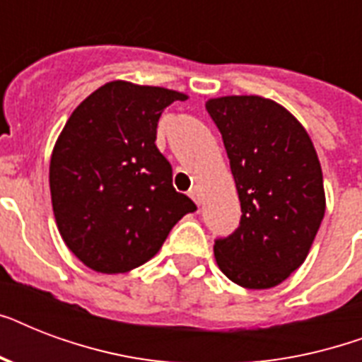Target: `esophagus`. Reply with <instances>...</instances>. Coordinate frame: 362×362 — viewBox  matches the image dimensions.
<instances>
[{
  "mask_svg": "<svg viewBox=\"0 0 362 362\" xmlns=\"http://www.w3.org/2000/svg\"><path fill=\"white\" fill-rule=\"evenodd\" d=\"M189 197H192L197 204H201V197H203V195H201V189H199V186H193L192 189H189Z\"/></svg>",
  "mask_w": 362,
  "mask_h": 362,
  "instance_id": "obj_1",
  "label": "esophagus"
}]
</instances>
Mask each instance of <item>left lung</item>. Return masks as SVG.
Masks as SVG:
<instances>
[{"label": "left lung", "instance_id": "obj_1", "mask_svg": "<svg viewBox=\"0 0 362 362\" xmlns=\"http://www.w3.org/2000/svg\"><path fill=\"white\" fill-rule=\"evenodd\" d=\"M240 199V226L214 244L220 270L246 289H269L304 263L325 216L323 173L304 125L261 95L206 101Z\"/></svg>", "mask_w": 362, "mask_h": 362}]
</instances>
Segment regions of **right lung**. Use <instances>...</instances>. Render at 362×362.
Instances as JSON below:
<instances>
[{
  "label": "right lung",
  "mask_w": 362,
  "mask_h": 362,
  "mask_svg": "<svg viewBox=\"0 0 362 362\" xmlns=\"http://www.w3.org/2000/svg\"><path fill=\"white\" fill-rule=\"evenodd\" d=\"M187 95L112 81L82 101L50 156V197L65 246L88 269L122 274L161 250L192 199L156 146L159 116Z\"/></svg>",
  "instance_id": "right-lung-1"
}]
</instances>
